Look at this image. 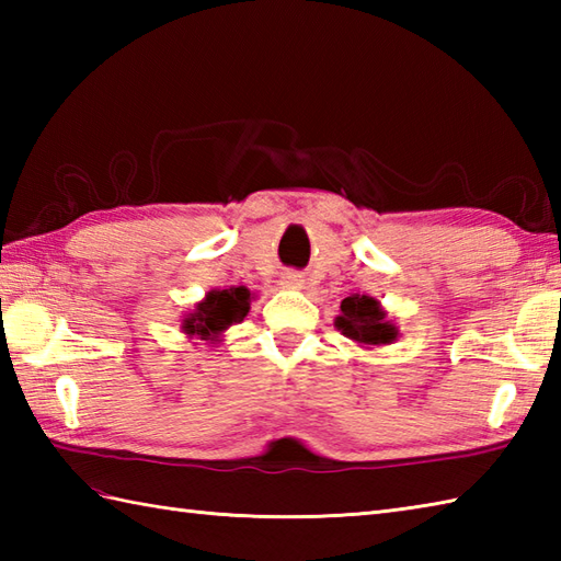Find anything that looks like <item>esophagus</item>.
Listing matches in <instances>:
<instances>
[{"mask_svg": "<svg viewBox=\"0 0 561 561\" xmlns=\"http://www.w3.org/2000/svg\"><path fill=\"white\" fill-rule=\"evenodd\" d=\"M304 282L306 279L301 272H284L282 274V287H287V289H301Z\"/></svg>", "mask_w": 561, "mask_h": 561, "instance_id": "obj_1", "label": "esophagus"}]
</instances>
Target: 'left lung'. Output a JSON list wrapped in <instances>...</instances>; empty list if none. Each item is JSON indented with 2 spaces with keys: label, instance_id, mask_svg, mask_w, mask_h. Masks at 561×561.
I'll return each mask as SVG.
<instances>
[{
  "label": "left lung",
  "instance_id": "1",
  "mask_svg": "<svg viewBox=\"0 0 561 561\" xmlns=\"http://www.w3.org/2000/svg\"><path fill=\"white\" fill-rule=\"evenodd\" d=\"M335 328L344 337L359 342L362 347H383L398 340V328L380 304L371 296H347L340 304V316L335 318Z\"/></svg>",
  "mask_w": 561,
  "mask_h": 561
}]
</instances>
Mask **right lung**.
Masks as SVG:
<instances>
[{
  "label": "right lung",
  "instance_id": "right-lung-1",
  "mask_svg": "<svg viewBox=\"0 0 561 561\" xmlns=\"http://www.w3.org/2000/svg\"><path fill=\"white\" fill-rule=\"evenodd\" d=\"M250 311V291L245 287L214 289L202 299L193 313H187L181 323V330L187 337L205 340L217 344L221 332L231 325L241 323Z\"/></svg>",
  "mask_w": 561,
  "mask_h": 561
}]
</instances>
